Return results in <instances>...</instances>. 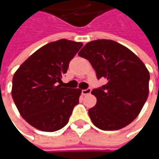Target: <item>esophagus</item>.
I'll list each match as a JSON object with an SVG mask.
<instances>
[{
	"mask_svg": "<svg viewBox=\"0 0 159 159\" xmlns=\"http://www.w3.org/2000/svg\"><path fill=\"white\" fill-rule=\"evenodd\" d=\"M81 93H82V95H89V94L91 93V89H90V88H89V89H83Z\"/></svg>",
	"mask_w": 159,
	"mask_h": 159,
	"instance_id": "34e87169",
	"label": "esophagus"
}]
</instances>
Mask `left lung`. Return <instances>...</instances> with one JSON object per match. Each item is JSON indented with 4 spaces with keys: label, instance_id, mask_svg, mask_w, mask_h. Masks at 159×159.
<instances>
[{
    "label": "left lung",
    "instance_id": "left-lung-1",
    "mask_svg": "<svg viewBox=\"0 0 159 159\" xmlns=\"http://www.w3.org/2000/svg\"><path fill=\"white\" fill-rule=\"evenodd\" d=\"M79 56L88 59L97 79L107 83L92 90L97 99L89 110L93 124L102 130H119L142 111L149 95L150 73L130 49L111 40L87 43Z\"/></svg>",
    "mask_w": 159,
    "mask_h": 159
}]
</instances>
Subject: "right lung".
I'll use <instances>...</instances> for the list:
<instances>
[{
	"mask_svg": "<svg viewBox=\"0 0 159 159\" xmlns=\"http://www.w3.org/2000/svg\"><path fill=\"white\" fill-rule=\"evenodd\" d=\"M82 46L81 42L64 39L50 42L34 52L15 72L12 98L20 115L35 128L55 132L68 123L81 90L62 88L60 83Z\"/></svg>",
	"mask_w": 159,
	"mask_h": 159,
	"instance_id": "right-lung-1",
	"label": "right lung"
}]
</instances>
